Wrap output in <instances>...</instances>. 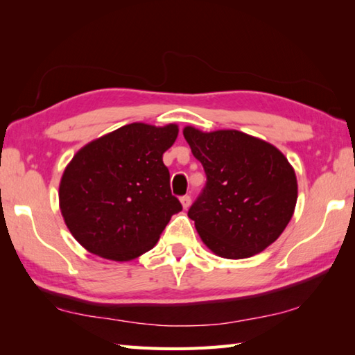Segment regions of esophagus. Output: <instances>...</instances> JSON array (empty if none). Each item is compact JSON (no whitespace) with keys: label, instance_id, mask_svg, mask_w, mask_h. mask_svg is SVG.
Returning <instances> with one entry per match:
<instances>
[{"label":"esophagus","instance_id":"esophagus-1","mask_svg":"<svg viewBox=\"0 0 355 355\" xmlns=\"http://www.w3.org/2000/svg\"><path fill=\"white\" fill-rule=\"evenodd\" d=\"M180 201H182V205H183V209H189V206H191V197L189 195H183L182 198H180Z\"/></svg>","mask_w":355,"mask_h":355}]
</instances>
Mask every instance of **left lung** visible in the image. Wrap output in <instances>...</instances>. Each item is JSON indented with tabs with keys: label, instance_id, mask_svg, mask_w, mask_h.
<instances>
[{
	"label": "left lung",
	"instance_id": "obj_1",
	"mask_svg": "<svg viewBox=\"0 0 355 355\" xmlns=\"http://www.w3.org/2000/svg\"><path fill=\"white\" fill-rule=\"evenodd\" d=\"M207 182L191 206L200 238L221 258L244 259L273 244L297 201V180L270 143L236 130H183Z\"/></svg>",
	"mask_w": 355,
	"mask_h": 355
}]
</instances>
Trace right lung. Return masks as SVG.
Masks as SVG:
<instances>
[{
  "instance_id": "obj_1",
  "label": "right lung",
  "mask_w": 355,
  "mask_h": 355,
  "mask_svg": "<svg viewBox=\"0 0 355 355\" xmlns=\"http://www.w3.org/2000/svg\"><path fill=\"white\" fill-rule=\"evenodd\" d=\"M177 125H125L79 149L59 184L67 227L89 253L131 261L150 250L182 202L163 154Z\"/></svg>"
}]
</instances>
